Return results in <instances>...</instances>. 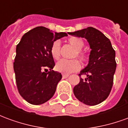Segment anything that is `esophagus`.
<instances>
[{
    "label": "esophagus",
    "mask_w": 128,
    "mask_h": 128,
    "mask_svg": "<svg viewBox=\"0 0 128 128\" xmlns=\"http://www.w3.org/2000/svg\"><path fill=\"white\" fill-rule=\"evenodd\" d=\"M69 76L68 74H62V78H66Z\"/></svg>",
    "instance_id": "1"
}]
</instances>
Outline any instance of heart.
<instances>
[{
    "instance_id": "heart-1",
    "label": "heart",
    "mask_w": 128,
    "mask_h": 128,
    "mask_svg": "<svg viewBox=\"0 0 128 128\" xmlns=\"http://www.w3.org/2000/svg\"><path fill=\"white\" fill-rule=\"evenodd\" d=\"M69 44L75 48L72 58H78L82 63H86L88 61L89 56L86 51L82 50L84 46V42L80 38L72 37L68 40ZM50 53L53 58L58 60L61 56V45L58 40L53 42L50 48ZM80 68V64L76 59L72 60H61L56 64V69L62 73H70L77 71Z\"/></svg>"
}]
</instances>
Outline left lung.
<instances>
[{
  "label": "left lung",
  "instance_id": "8db88e82",
  "mask_svg": "<svg viewBox=\"0 0 128 128\" xmlns=\"http://www.w3.org/2000/svg\"><path fill=\"white\" fill-rule=\"evenodd\" d=\"M75 37L85 38L92 50L88 66L79 74L86 75L74 87L76 98L88 106H95L104 102L109 96L113 86L114 74L116 63L115 50L110 40L93 27L68 33Z\"/></svg>",
  "mask_w": 128,
  "mask_h": 128
}]
</instances>
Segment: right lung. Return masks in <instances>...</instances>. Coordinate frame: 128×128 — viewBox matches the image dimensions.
Listing matches in <instances>:
<instances>
[{"label":"right lung","mask_w":128,"mask_h":128,"mask_svg":"<svg viewBox=\"0 0 128 128\" xmlns=\"http://www.w3.org/2000/svg\"><path fill=\"white\" fill-rule=\"evenodd\" d=\"M67 36L38 26L24 34L16 46L14 62L16 86L18 92L29 104H42L55 94L62 75L51 70L55 62L50 48L56 40Z\"/></svg>","instance_id":"1"}]
</instances>
